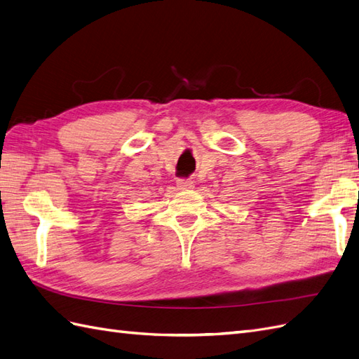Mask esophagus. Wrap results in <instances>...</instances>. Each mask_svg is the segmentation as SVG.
<instances>
[{"mask_svg": "<svg viewBox=\"0 0 359 359\" xmlns=\"http://www.w3.org/2000/svg\"><path fill=\"white\" fill-rule=\"evenodd\" d=\"M176 185H177V188L182 189V191H191L192 188H194V182L189 180V179H179V180L176 182Z\"/></svg>", "mask_w": 359, "mask_h": 359, "instance_id": "1", "label": "esophagus"}]
</instances>
